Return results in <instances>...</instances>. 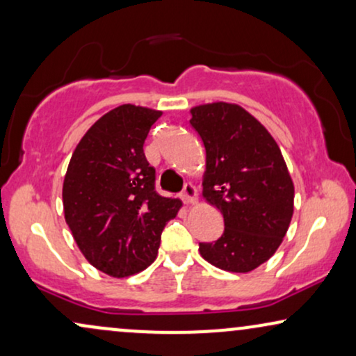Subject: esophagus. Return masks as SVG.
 Returning <instances> with one entry per match:
<instances>
[{"label":"esophagus","instance_id":"34e87169","mask_svg":"<svg viewBox=\"0 0 356 356\" xmlns=\"http://www.w3.org/2000/svg\"><path fill=\"white\" fill-rule=\"evenodd\" d=\"M182 200L186 204H195L197 202V188L192 184H186L182 191Z\"/></svg>","mask_w":356,"mask_h":356}]
</instances>
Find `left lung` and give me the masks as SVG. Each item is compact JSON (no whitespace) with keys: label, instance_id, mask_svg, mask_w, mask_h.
Returning <instances> with one entry per match:
<instances>
[{"label":"left lung","instance_id":"1","mask_svg":"<svg viewBox=\"0 0 356 356\" xmlns=\"http://www.w3.org/2000/svg\"><path fill=\"white\" fill-rule=\"evenodd\" d=\"M205 146L202 195L222 211L225 230L200 243L202 258L230 273H250L276 253L294 213V184L277 143L235 103L191 110Z\"/></svg>","mask_w":356,"mask_h":356}]
</instances>
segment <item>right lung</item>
Listing matches in <instances>:
<instances>
[{"instance_id":"obj_1","label":"right lung","mask_w":356,"mask_h":356,"mask_svg":"<svg viewBox=\"0 0 356 356\" xmlns=\"http://www.w3.org/2000/svg\"><path fill=\"white\" fill-rule=\"evenodd\" d=\"M163 111L121 105L83 134L62 187L65 222L92 266L128 277L156 259L161 233L181 209L154 191L145 139Z\"/></svg>"}]
</instances>
